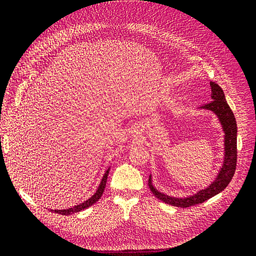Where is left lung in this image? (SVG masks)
Here are the masks:
<instances>
[{
	"instance_id": "1",
	"label": "left lung",
	"mask_w": 256,
	"mask_h": 256,
	"mask_svg": "<svg viewBox=\"0 0 256 256\" xmlns=\"http://www.w3.org/2000/svg\"><path fill=\"white\" fill-rule=\"evenodd\" d=\"M210 88L212 100L209 104H206L200 108H202V109L210 110L218 115V118L222 124L224 132H226V136H224V138H226V140H224V145H226V156H224L223 166L221 168V171L219 172L218 177L216 178V180L209 186V187L198 191L194 196L184 198H172L159 192L152 186V177L150 176L148 187L152 192V194L160 200H162V202H164L168 205L180 208H187L190 206L202 204L205 200L214 196L216 194H218V193L226 189L235 174L237 164L236 120L233 111L230 110V106L226 102V96H224L222 88L214 82H210Z\"/></svg>"
}]
</instances>
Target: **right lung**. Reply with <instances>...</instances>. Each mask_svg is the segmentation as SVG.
Segmentation results:
<instances>
[{"mask_svg":"<svg viewBox=\"0 0 256 256\" xmlns=\"http://www.w3.org/2000/svg\"><path fill=\"white\" fill-rule=\"evenodd\" d=\"M109 171H110V168H108L106 172L104 173V177H102V182H100L99 187H98V189H97L95 194L92 196V198H90L88 200H85L84 203H81L80 205H76V206H74V207H72V208L63 209V210H52V212H56V214H63V216H69V214H72L81 212V210H83V209L92 206V204H95V203L97 202V200H98L100 198H102V196L104 190V188H106V184L108 174H109Z\"/></svg>","mask_w":256,"mask_h":256,"instance_id":"right-lung-1","label":"right lung"}]
</instances>
